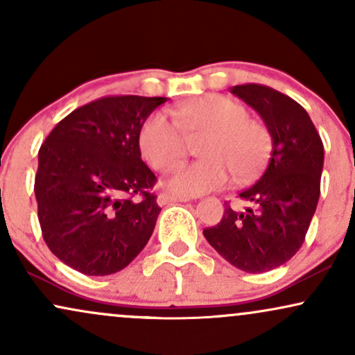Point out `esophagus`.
I'll return each mask as SVG.
<instances>
[{
	"instance_id": "34e87169",
	"label": "esophagus",
	"mask_w": 355,
	"mask_h": 355,
	"mask_svg": "<svg viewBox=\"0 0 355 355\" xmlns=\"http://www.w3.org/2000/svg\"><path fill=\"white\" fill-rule=\"evenodd\" d=\"M189 198L186 196H176V194H169V192H159L157 196V204L159 205H166L169 202H187Z\"/></svg>"
}]
</instances>
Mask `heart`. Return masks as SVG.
I'll return each mask as SVG.
<instances>
[{
  "instance_id": "1",
  "label": "heart",
  "mask_w": 355,
  "mask_h": 355,
  "mask_svg": "<svg viewBox=\"0 0 355 355\" xmlns=\"http://www.w3.org/2000/svg\"><path fill=\"white\" fill-rule=\"evenodd\" d=\"M171 121L155 112L138 130L143 159L156 171L174 168L187 153V139L196 143L199 159L178 166L166 181L181 196H199L222 187L234 174L247 181L260 173L270 151V135L260 121L247 116L243 105L209 94L179 103Z\"/></svg>"
}]
</instances>
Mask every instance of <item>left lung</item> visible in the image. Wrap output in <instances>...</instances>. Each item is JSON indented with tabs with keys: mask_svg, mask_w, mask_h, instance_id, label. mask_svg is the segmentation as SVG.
I'll list each match as a JSON object with an SVG mask.
<instances>
[{
	"mask_svg": "<svg viewBox=\"0 0 355 355\" xmlns=\"http://www.w3.org/2000/svg\"><path fill=\"white\" fill-rule=\"evenodd\" d=\"M230 92L260 113L273 144L258 181L239 194L243 204H227L204 237L239 270L265 273L286 263L304 242L321 194L324 146L308 112L288 95L261 84Z\"/></svg>",
	"mask_w": 355,
	"mask_h": 355,
	"instance_id": "obj_1",
	"label": "left lung"
}]
</instances>
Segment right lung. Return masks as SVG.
Listing matches in <instances>:
<instances>
[{
    "mask_svg": "<svg viewBox=\"0 0 355 355\" xmlns=\"http://www.w3.org/2000/svg\"><path fill=\"white\" fill-rule=\"evenodd\" d=\"M166 97L108 95L62 118L39 148L37 218L49 250L71 268L105 277L131 263L155 230L156 176L138 130Z\"/></svg>",
    "mask_w": 355,
    "mask_h": 355,
    "instance_id": "add662e5",
    "label": "right lung"
}]
</instances>
